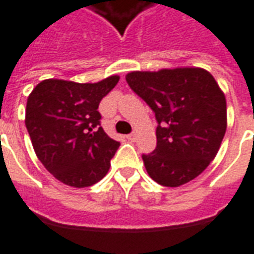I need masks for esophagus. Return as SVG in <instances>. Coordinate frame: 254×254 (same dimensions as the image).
<instances>
[{
	"label": "esophagus",
	"instance_id": "obj_1",
	"mask_svg": "<svg viewBox=\"0 0 254 254\" xmlns=\"http://www.w3.org/2000/svg\"><path fill=\"white\" fill-rule=\"evenodd\" d=\"M127 138L129 141H134V138H136V133H130V134H127Z\"/></svg>",
	"mask_w": 254,
	"mask_h": 254
}]
</instances>
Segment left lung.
I'll return each instance as SVG.
<instances>
[{
	"label": "left lung",
	"instance_id": "1",
	"mask_svg": "<svg viewBox=\"0 0 254 254\" xmlns=\"http://www.w3.org/2000/svg\"><path fill=\"white\" fill-rule=\"evenodd\" d=\"M129 87L152 109L156 148L143 155L148 176L163 187L194 180L218 154L227 127L226 98L209 72L174 67L130 72Z\"/></svg>",
	"mask_w": 254,
	"mask_h": 254
}]
</instances>
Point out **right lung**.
<instances>
[{
  "mask_svg": "<svg viewBox=\"0 0 254 254\" xmlns=\"http://www.w3.org/2000/svg\"><path fill=\"white\" fill-rule=\"evenodd\" d=\"M120 76L98 83L43 80L27 99L25 127L38 159L65 185L87 188L110 169L120 143L100 127V100Z\"/></svg>",
  "mask_w": 254,
  "mask_h": 254,
  "instance_id": "add662e5",
  "label": "right lung"
}]
</instances>
